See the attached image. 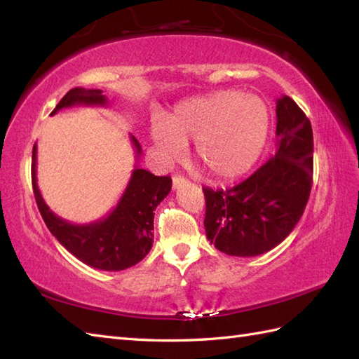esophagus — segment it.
<instances>
[{"label": "esophagus", "mask_w": 359, "mask_h": 359, "mask_svg": "<svg viewBox=\"0 0 359 359\" xmlns=\"http://www.w3.org/2000/svg\"><path fill=\"white\" fill-rule=\"evenodd\" d=\"M188 184V180L185 177H182V175H174L172 177V188L174 189H179L182 187H185Z\"/></svg>", "instance_id": "obj_1"}]
</instances>
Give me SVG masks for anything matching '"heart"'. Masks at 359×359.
<instances>
[{
  "instance_id": "1",
  "label": "heart",
  "mask_w": 359,
  "mask_h": 359,
  "mask_svg": "<svg viewBox=\"0 0 359 359\" xmlns=\"http://www.w3.org/2000/svg\"><path fill=\"white\" fill-rule=\"evenodd\" d=\"M270 112L262 98L238 90H217L182 102L166 121L151 123V142L165 162L180 157L196 140V157L212 177L236 179L262 154Z\"/></svg>"
}]
</instances>
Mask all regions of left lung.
Instances as JSON below:
<instances>
[{"label": "left lung", "mask_w": 359, "mask_h": 359, "mask_svg": "<svg viewBox=\"0 0 359 359\" xmlns=\"http://www.w3.org/2000/svg\"><path fill=\"white\" fill-rule=\"evenodd\" d=\"M276 152L230 189L203 188L207 238L228 256L278 247L299 222L313 182V131L288 95L276 100Z\"/></svg>", "instance_id": "8db88e82"}]
</instances>
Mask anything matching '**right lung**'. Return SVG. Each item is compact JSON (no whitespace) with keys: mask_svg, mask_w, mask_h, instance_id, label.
I'll return each mask as SVG.
<instances>
[{"mask_svg":"<svg viewBox=\"0 0 359 359\" xmlns=\"http://www.w3.org/2000/svg\"><path fill=\"white\" fill-rule=\"evenodd\" d=\"M75 104L104 106L108 98L100 89L74 88L67 93L50 116ZM131 142L139 160L142 147L134 135ZM170 175L151 174L135 166L126 189L108 216L95 222L77 225L53 215L41 197L36 185V143L32 148V187L34 196L46 226L71 255L98 270L120 271L139 264L149 253L154 242V210L171 191Z\"/></svg>","mask_w":359,"mask_h":359,"instance_id":"1","label":"right lung"}]
</instances>
